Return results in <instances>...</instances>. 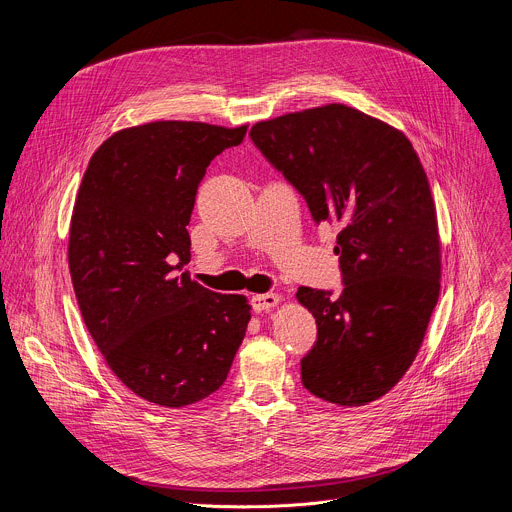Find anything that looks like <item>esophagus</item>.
Returning <instances> with one entry per match:
<instances>
[{"instance_id": "1", "label": "esophagus", "mask_w": 512, "mask_h": 512, "mask_svg": "<svg viewBox=\"0 0 512 512\" xmlns=\"http://www.w3.org/2000/svg\"><path fill=\"white\" fill-rule=\"evenodd\" d=\"M281 296L279 294H257L251 298V306L255 312H265V310H271L279 304Z\"/></svg>"}]
</instances>
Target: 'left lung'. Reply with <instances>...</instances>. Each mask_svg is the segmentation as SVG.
Instances as JSON below:
<instances>
[{"label": "left lung", "mask_w": 512, "mask_h": 512, "mask_svg": "<svg viewBox=\"0 0 512 512\" xmlns=\"http://www.w3.org/2000/svg\"><path fill=\"white\" fill-rule=\"evenodd\" d=\"M249 135L314 223L338 229L342 294H296L318 326L302 383L324 401L367 405L407 373L440 296V233L419 156L403 131L340 103L259 121Z\"/></svg>", "instance_id": "left-lung-1"}]
</instances>
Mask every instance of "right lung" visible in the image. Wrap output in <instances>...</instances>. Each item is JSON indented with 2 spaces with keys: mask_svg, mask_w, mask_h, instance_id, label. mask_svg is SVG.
<instances>
[{
  "mask_svg": "<svg viewBox=\"0 0 512 512\" xmlns=\"http://www.w3.org/2000/svg\"><path fill=\"white\" fill-rule=\"evenodd\" d=\"M247 125L152 121L105 139L83 176L68 269L97 348L137 397L184 407L227 381L245 338V296L192 281L186 231L208 164Z\"/></svg>",
  "mask_w": 512,
  "mask_h": 512,
  "instance_id": "add662e5",
  "label": "right lung"
}]
</instances>
